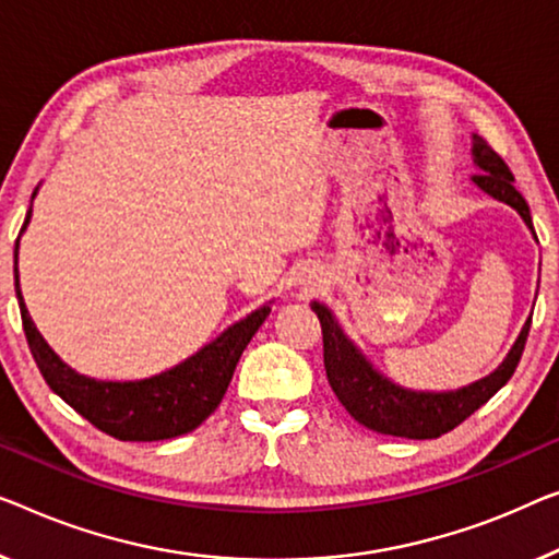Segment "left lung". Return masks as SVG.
Returning <instances> with one entry per match:
<instances>
[{
    "label": "left lung",
    "instance_id": "left-lung-1",
    "mask_svg": "<svg viewBox=\"0 0 559 559\" xmlns=\"http://www.w3.org/2000/svg\"><path fill=\"white\" fill-rule=\"evenodd\" d=\"M472 157L474 165L481 170L472 178L474 186L495 200L512 205L522 215V221L527 223V228L535 233L527 200L514 188V175L502 157L479 135H472ZM311 308L321 321L323 366H326L333 394L366 429L404 439H437L460 427L466 416H472L479 406H485L512 379L522 359L524 344H527L532 323L530 316L507 359L489 377L456 391H412L389 381L384 373L373 369L371 361H366V356L338 326L336 316L331 313L329 306L313 301Z\"/></svg>",
    "mask_w": 559,
    "mask_h": 559
}]
</instances>
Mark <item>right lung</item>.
<instances>
[{
  "mask_svg": "<svg viewBox=\"0 0 559 559\" xmlns=\"http://www.w3.org/2000/svg\"><path fill=\"white\" fill-rule=\"evenodd\" d=\"M35 195L37 188L32 193V200H35ZM32 203L20 236L27 228ZM16 253H20V238L14 243V290L16 301H20L24 336H27L29 352L35 356L41 377L62 402L85 416L93 427L120 441H160L188 435V431L200 427L207 416L218 409L240 354H243L248 341L253 338V333L261 329L265 316L271 313L269 304L255 308L253 313L233 323L190 359L150 379L97 381L70 369L41 338L35 321L29 319L27 306H24Z\"/></svg>",
  "mask_w": 559,
  "mask_h": 559,
  "instance_id": "obj_1",
  "label": "right lung"
}]
</instances>
